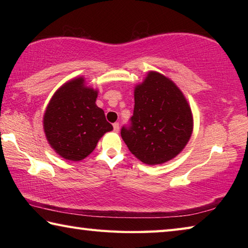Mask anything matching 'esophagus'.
Listing matches in <instances>:
<instances>
[{"label":"esophagus","instance_id":"obj_1","mask_svg":"<svg viewBox=\"0 0 248 248\" xmlns=\"http://www.w3.org/2000/svg\"><path fill=\"white\" fill-rule=\"evenodd\" d=\"M112 125H114V130H115V131L118 132V131H119V124H118V123H115Z\"/></svg>","mask_w":248,"mask_h":248}]
</instances>
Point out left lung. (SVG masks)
Wrapping results in <instances>:
<instances>
[{
    "mask_svg": "<svg viewBox=\"0 0 248 248\" xmlns=\"http://www.w3.org/2000/svg\"><path fill=\"white\" fill-rule=\"evenodd\" d=\"M121 138L134 156L148 165L163 164L189 141L194 119L189 104L169 78L150 71L134 87V109Z\"/></svg>",
    "mask_w": 248,
    "mask_h": 248,
    "instance_id": "obj_1",
    "label": "left lung"
}]
</instances>
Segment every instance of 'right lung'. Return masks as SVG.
<instances>
[{
	"instance_id": "1",
	"label": "right lung",
	"mask_w": 248,
	"mask_h": 248,
	"mask_svg": "<svg viewBox=\"0 0 248 248\" xmlns=\"http://www.w3.org/2000/svg\"><path fill=\"white\" fill-rule=\"evenodd\" d=\"M97 95L79 77L64 83L50 99L44 130L50 146L64 159L78 162L89 156L100 138L112 130L95 104Z\"/></svg>"
}]
</instances>
